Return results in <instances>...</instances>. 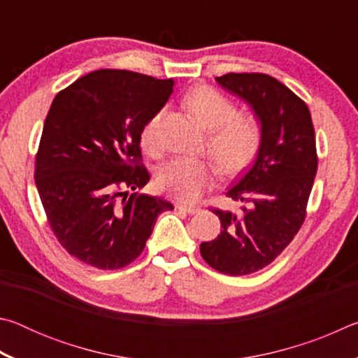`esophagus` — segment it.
<instances>
[{
    "instance_id": "esophagus-1",
    "label": "esophagus",
    "mask_w": 358,
    "mask_h": 358,
    "mask_svg": "<svg viewBox=\"0 0 358 358\" xmlns=\"http://www.w3.org/2000/svg\"><path fill=\"white\" fill-rule=\"evenodd\" d=\"M177 208L178 210H183V211H186V213H189V215L197 213V211L201 210L199 207H194V205H183V203H178Z\"/></svg>"
}]
</instances>
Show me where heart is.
I'll return each mask as SVG.
<instances>
[{
    "label": "heart",
    "instance_id": "1",
    "mask_svg": "<svg viewBox=\"0 0 358 358\" xmlns=\"http://www.w3.org/2000/svg\"><path fill=\"white\" fill-rule=\"evenodd\" d=\"M185 106L207 129L205 148L221 171L235 175L256 159L264 141V123L256 113L237 112V106L226 94L202 85L185 96ZM162 112H156L141 132V142L150 155L161 151ZM216 164L208 157H175L157 172L161 191L180 202H194L215 183Z\"/></svg>",
    "mask_w": 358,
    "mask_h": 358
}]
</instances>
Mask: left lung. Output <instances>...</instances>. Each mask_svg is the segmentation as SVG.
Here are the masks:
<instances>
[{"label":"left lung","mask_w":358,"mask_h":358,"mask_svg":"<svg viewBox=\"0 0 358 358\" xmlns=\"http://www.w3.org/2000/svg\"><path fill=\"white\" fill-rule=\"evenodd\" d=\"M216 80L251 104L264 123L256 161L226 192L246 203L243 213L211 208L220 217L221 232L201 243L202 257L211 268L241 276L273 262L305 221L317 172L316 136L305 101L275 77L229 72Z\"/></svg>","instance_id":"8db88e82"}]
</instances>
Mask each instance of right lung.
<instances>
[{
	"label": "right lung",
	"mask_w": 358,
	"mask_h": 358,
	"mask_svg": "<svg viewBox=\"0 0 358 358\" xmlns=\"http://www.w3.org/2000/svg\"><path fill=\"white\" fill-rule=\"evenodd\" d=\"M173 80L124 69L77 78L53 99L36 153L34 180L47 222L66 251L118 270L143 251L171 202L129 194L148 183L141 132Z\"/></svg>",
	"instance_id": "add662e5"
}]
</instances>
